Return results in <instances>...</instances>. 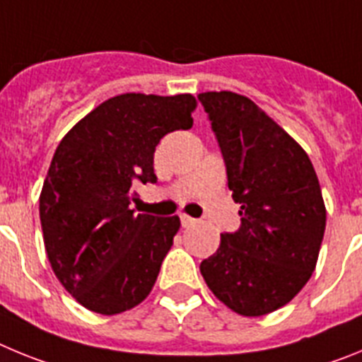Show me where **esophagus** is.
I'll return each instance as SVG.
<instances>
[{
	"instance_id": "1",
	"label": "esophagus",
	"mask_w": 362,
	"mask_h": 362,
	"mask_svg": "<svg viewBox=\"0 0 362 362\" xmlns=\"http://www.w3.org/2000/svg\"><path fill=\"white\" fill-rule=\"evenodd\" d=\"M181 225L185 226V228H188V226H192V225H196V219H194V217H190V216H181Z\"/></svg>"
}]
</instances>
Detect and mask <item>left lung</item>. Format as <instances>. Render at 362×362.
Returning a JSON list of instances; mask_svg holds the SVG:
<instances>
[{
	"mask_svg": "<svg viewBox=\"0 0 362 362\" xmlns=\"http://www.w3.org/2000/svg\"><path fill=\"white\" fill-rule=\"evenodd\" d=\"M225 159L241 226L221 233L201 263L214 296L245 317L281 308L308 283L326 226L321 187L308 153L252 99L197 95Z\"/></svg>",
	"mask_w": 362,
	"mask_h": 362,
	"instance_id": "1",
	"label": "left lung"
}]
</instances>
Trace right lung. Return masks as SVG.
Segmentation results:
<instances>
[{
	"mask_svg": "<svg viewBox=\"0 0 362 362\" xmlns=\"http://www.w3.org/2000/svg\"><path fill=\"white\" fill-rule=\"evenodd\" d=\"M190 94H121L86 114L57 145L40 196L45 250L79 305L127 312L152 290L179 217L134 214V183H156L161 137L188 130Z\"/></svg>",
	"mask_w": 362,
	"mask_h": 362,
	"instance_id": "1",
	"label": "right lung"
}]
</instances>
